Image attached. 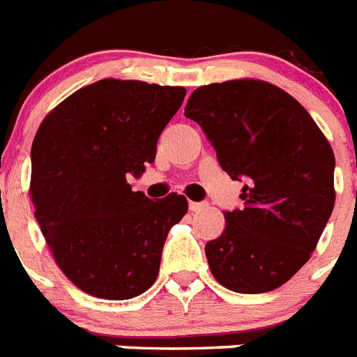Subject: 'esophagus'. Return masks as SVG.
Wrapping results in <instances>:
<instances>
[{
    "label": "esophagus",
    "instance_id": "1",
    "mask_svg": "<svg viewBox=\"0 0 357 357\" xmlns=\"http://www.w3.org/2000/svg\"><path fill=\"white\" fill-rule=\"evenodd\" d=\"M206 208H208L206 201H201V202L190 201V210H192V212H202V210H206Z\"/></svg>",
    "mask_w": 357,
    "mask_h": 357
}]
</instances>
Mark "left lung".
<instances>
[{
    "label": "left lung",
    "mask_w": 357,
    "mask_h": 357,
    "mask_svg": "<svg viewBox=\"0 0 357 357\" xmlns=\"http://www.w3.org/2000/svg\"><path fill=\"white\" fill-rule=\"evenodd\" d=\"M219 165L245 184L241 210L206 243L213 278L236 293L273 291L306 264L332 215L335 156L317 123L282 88L255 79L213 82L190 96Z\"/></svg>",
    "instance_id": "left-lung-1"
}]
</instances>
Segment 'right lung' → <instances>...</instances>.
I'll list each match as a JSON object with an SVG mask.
<instances>
[{
  "instance_id": "right-lung-1",
  "label": "right lung",
  "mask_w": 357,
  "mask_h": 357,
  "mask_svg": "<svg viewBox=\"0 0 357 357\" xmlns=\"http://www.w3.org/2000/svg\"><path fill=\"white\" fill-rule=\"evenodd\" d=\"M182 86L102 79L40 123L31 149L34 218L56 265L79 289L125 301L155 284L162 249L188 212L184 195L153 201L129 176L153 164Z\"/></svg>"
}]
</instances>
